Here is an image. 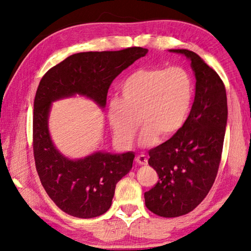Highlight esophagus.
<instances>
[{
    "label": "esophagus",
    "instance_id": "esophagus-1",
    "mask_svg": "<svg viewBox=\"0 0 251 251\" xmlns=\"http://www.w3.org/2000/svg\"><path fill=\"white\" fill-rule=\"evenodd\" d=\"M136 163L142 165V166H145V165H147L148 160H147V157L144 155V154H141L138 155L137 157H136Z\"/></svg>",
    "mask_w": 251,
    "mask_h": 251
}]
</instances>
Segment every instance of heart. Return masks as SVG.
Masks as SVG:
<instances>
[{
  "mask_svg": "<svg viewBox=\"0 0 251 251\" xmlns=\"http://www.w3.org/2000/svg\"><path fill=\"white\" fill-rule=\"evenodd\" d=\"M193 96V79L182 67L135 71L121 84L120 99L108 104L107 117L114 137L121 146L130 147L141 123L143 146L155 144L159 136L173 137L188 117Z\"/></svg>",
  "mask_w": 251,
  "mask_h": 251,
  "instance_id": "heart-1",
  "label": "heart"
}]
</instances>
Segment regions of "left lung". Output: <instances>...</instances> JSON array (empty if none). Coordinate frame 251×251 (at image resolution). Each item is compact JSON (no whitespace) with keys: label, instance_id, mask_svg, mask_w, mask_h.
I'll use <instances>...</instances> for the list:
<instances>
[{"label":"left lung","instance_id":"1","mask_svg":"<svg viewBox=\"0 0 251 251\" xmlns=\"http://www.w3.org/2000/svg\"><path fill=\"white\" fill-rule=\"evenodd\" d=\"M184 54L192 62L196 93L184 126L168 141L148 151V164L159 180L144 194L145 205L160 217H179L201 203L217 176L227 125V95L216 71L196 53Z\"/></svg>","mask_w":251,"mask_h":251}]
</instances>
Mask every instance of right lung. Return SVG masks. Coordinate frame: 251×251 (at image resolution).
I'll use <instances>...</instances> for the list:
<instances>
[{
  "label": "right lung",
  "mask_w": 251,
  "mask_h": 251,
  "mask_svg": "<svg viewBox=\"0 0 251 251\" xmlns=\"http://www.w3.org/2000/svg\"><path fill=\"white\" fill-rule=\"evenodd\" d=\"M147 49L83 52L71 55L42 77L34 99L33 152L45 192L59 209L77 218H94L112 205L116 184L133 167L131 151L112 155L97 151L71 160L59 154L49 133L52 101L75 94L94 100L101 107L110 84Z\"/></svg>",
  "instance_id": "add662e5"
}]
</instances>
